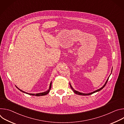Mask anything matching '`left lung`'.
Segmentation results:
<instances>
[{"mask_svg":"<svg viewBox=\"0 0 124 124\" xmlns=\"http://www.w3.org/2000/svg\"><path fill=\"white\" fill-rule=\"evenodd\" d=\"M108 78H108V79H107V81H106V82H105V83L104 84V85L101 87V88L100 89H98V90H96V91H94V92H92V93H88V94H84V93H80V92H78V91H76V90H75L73 88H72V86L70 85V88H71V89L73 90V91H74V93H75L76 94H78V95H83V96H86V95H91V94H93V93H95V92H98V91H100V90H101L102 88L105 86V85L107 84V82H108Z\"/></svg>","mask_w":124,"mask_h":124,"instance_id":"8db88e82","label":"left lung"}]
</instances>
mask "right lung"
<instances>
[{
	"label": "right lung",
	"mask_w": 124,
	"mask_h": 124,
	"mask_svg": "<svg viewBox=\"0 0 124 124\" xmlns=\"http://www.w3.org/2000/svg\"><path fill=\"white\" fill-rule=\"evenodd\" d=\"M51 82H50V86H49V89L47 90V91H46V92H43V93H37V94H30V93H26V92H25L24 91H22V90H20L19 88H17V89H18L19 90H20L21 91H22V92H23V93H26V94H28V95H32V96H44V95H46V94H47L48 93H49V91H50V89H51Z\"/></svg>",
	"instance_id": "obj_1"
}]
</instances>
